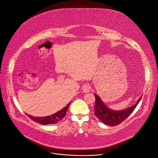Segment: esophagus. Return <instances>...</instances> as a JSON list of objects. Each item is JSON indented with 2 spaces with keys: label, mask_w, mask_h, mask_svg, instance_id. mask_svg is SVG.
<instances>
[{
  "label": "esophagus",
  "mask_w": 158,
  "mask_h": 158,
  "mask_svg": "<svg viewBox=\"0 0 158 158\" xmlns=\"http://www.w3.org/2000/svg\"><path fill=\"white\" fill-rule=\"evenodd\" d=\"M82 91L84 92H89L90 90V86L89 85V84H85L84 85H83L82 87Z\"/></svg>",
  "instance_id": "34e87169"
}]
</instances>
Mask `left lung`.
I'll return each mask as SVG.
<instances>
[{"mask_svg": "<svg viewBox=\"0 0 158 158\" xmlns=\"http://www.w3.org/2000/svg\"><path fill=\"white\" fill-rule=\"evenodd\" d=\"M94 113L95 116L104 124L109 126H115L125 120L135 110L142 97H140L134 106L122 110H114L106 106L100 97L96 94Z\"/></svg>", "mask_w": 158, "mask_h": 158, "instance_id": "obj_1", "label": "left lung"}]
</instances>
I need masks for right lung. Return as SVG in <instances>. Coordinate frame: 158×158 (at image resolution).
<instances>
[{
	"instance_id": "obj_1",
	"label": "right lung",
	"mask_w": 158,
	"mask_h": 158,
	"mask_svg": "<svg viewBox=\"0 0 158 158\" xmlns=\"http://www.w3.org/2000/svg\"><path fill=\"white\" fill-rule=\"evenodd\" d=\"M70 103L68 104V106H66L64 109L61 110L60 111L55 113V114H52L49 116L46 117H33L31 115H28V116L34 122L36 123H39L41 125H49V124H55L60 122L66 115V111L69 106Z\"/></svg>"
}]
</instances>
